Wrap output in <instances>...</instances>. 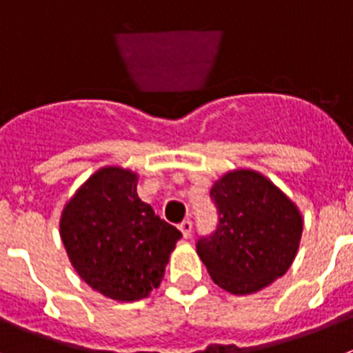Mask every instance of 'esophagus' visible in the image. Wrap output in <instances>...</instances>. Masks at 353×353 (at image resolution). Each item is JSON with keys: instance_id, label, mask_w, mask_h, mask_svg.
<instances>
[{"instance_id": "1", "label": "esophagus", "mask_w": 353, "mask_h": 353, "mask_svg": "<svg viewBox=\"0 0 353 353\" xmlns=\"http://www.w3.org/2000/svg\"><path fill=\"white\" fill-rule=\"evenodd\" d=\"M180 232H182L183 239H189V236L192 235V223L191 221H183L182 224H180Z\"/></svg>"}]
</instances>
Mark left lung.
Returning <instances> with one entry per match:
<instances>
[{
	"mask_svg": "<svg viewBox=\"0 0 353 353\" xmlns=\"http://www.w3.org/2000/svg\"><path fill=\"white\" fill-rule=\"evenodd\" d=\"M210 198L219 223L198 240L196 251L215 285L249 295L292 267L304 223L279 187L256 171L235 170L212 185Z\"/></svg>",
	"mask_w": 353,
	"mask_h": 353,
	"instance_id": "obj_1",
	"label": "left lung"
}]
</instances>
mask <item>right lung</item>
Returning <instances> with one entry per match:
<instances>
[{"mask_svg": "<svg viewBox=\"0 0 353 353\" xmlns=\"http://www.w3.org/2000/svg\"><path fill=\"white\" fill-rule=\"evenodd\" d=\"M138 174L118 166L95 171L61 212L68 260L90 288L120 302L159 288L182 233L136 192Z\"/></svg>", "mask_w": 353, "mask_h": 353, "instance_id": "right-lung-1", "label": "right lung"}]
</instances>
